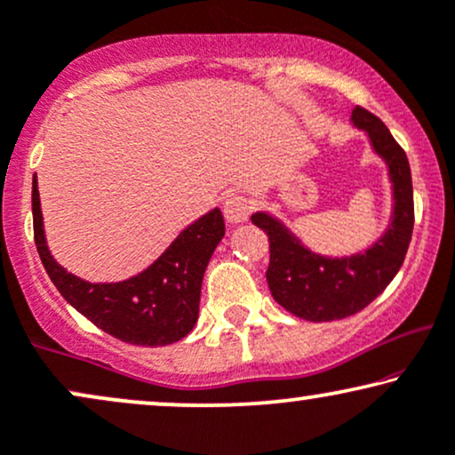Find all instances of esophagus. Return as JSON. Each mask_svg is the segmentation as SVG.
<instances>
[{"mask_svg": "<svg viewBox=\"0 0 455 455\" xmlns=\"http://www.w3.org/2000/svg\"><path fill=\"white\" fill-rule=\"evenodd\" d=\"M251 205L243 195H233L224 201V218H227L231 224H241L250 218Z\"/></svg>", "mask_w": 455, "mask_h": 455, "instance_id": "esophagus-1", "label": "esophagus"}]
</instances>
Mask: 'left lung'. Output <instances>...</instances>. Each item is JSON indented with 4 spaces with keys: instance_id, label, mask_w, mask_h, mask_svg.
<instances>
[{
    "instance_id": "8db88e82",
    "label": "left lung",
    "mask_w": 455,
    "mask_h": 455,
    "mask_svg": "<svg viewBox=\"0 0 455 455\" xmlns=\"http://www.w3.org/2000/svg\"><path fill=\"white\" fill-rule=\"evenodd\" d=\"M350 124L363 132L373 155L384 161L390 180V218L387 228L365 250L327 256L310 250L281 218L254 212L251 222L268 235L270 294L296 317L338 321L363 310L387 290L405 260L413 231V188L410 161L376 115L355 107Z\"/></svg>"
}]
</instances>
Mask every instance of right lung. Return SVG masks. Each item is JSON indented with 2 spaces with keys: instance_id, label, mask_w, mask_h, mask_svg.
Returning <instances> with one entry per match:
<instances>
[{
  "instance_id": "add662e5",
  "label": "right lung",
  "mask_w": 455,
  "mask_h": 455,
  "mask_svg": "<svg viewBox=\"0 0 455 455\" xmlns=\"http://www.w3.org/2000/svg\"><path fill=\"white\" fill-rule=\"evenodd\" d=\"M33 233L45 273L60 296L102 331L136 347H165L191 333L199 317L204 273L224 237L220 208L178 233L145 270L113 283H92L68 273L50 254L37 176L33 178Z\"/></svg>"
}]
</instances>
